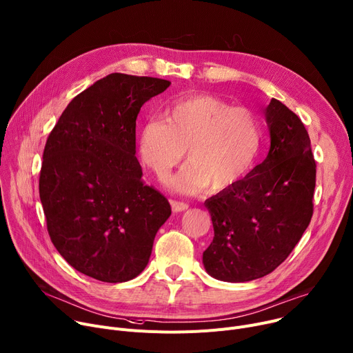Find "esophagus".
<instances>
[{
  "mask_svg": "<svg viewBox=\"0 0 353 353\" xmlns=\"http://www.w3.org/2000/svg\"><path fill=\"white\" fill-rule=\"evenodd\" d=\"M172 204V210L174 212H181V211H185L188 208V205L185 203H181V201H176V200H172L170 201Z\"/></svg>",
  "mask_w": 353,
  "mask_h": 353,
  "instance_id": "34e87169",
  "label": "esophagus"
}]
</instances>
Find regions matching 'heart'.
<instances>
[{
  "mask_svg": "<svg viewBox=\"0 0 353 353\" xmlns=\"http://www.w3.org/2000/svg\"><path fill=\"white\" fill-rule=\"evenodd\" d=\"M139 154L156 176H166L185 156L190 162L168 187L181 194L222 193L254 168L263 145L261 122L252 111L212 95L169 104L163 119H150L139 134Z\"/></svg>",
  "mask_w": 353,
  "mask_h": 353,
  "instance_id": "1",
  "label": "heart"
}]
</instances>
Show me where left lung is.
<instances>
[{
    "label": "left lung",
    "mask_w": 353,
    "mask_h": 353,
    "mask_svg": "<svg viewBox=\"0 0 353 353\" xmlns=\"http://www.w3.org/2000/svg\"><path fill=\"white\" fill-rule=\"evenodd\" d=\"M270 149L235 187L205 200L214 239L203 253L214 279L243 283L272 273L312 216L315 160L301 119L272 99L265 110Z\"/></svg>",
    "instance_id": "1"
}]
</instances>
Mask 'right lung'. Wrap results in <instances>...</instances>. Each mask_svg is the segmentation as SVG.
<instances>
[{"mask_svg":"<svg viewBox=\"0 0 353 353\" xmlns=\"http://www.w3.org/2000/svg\"><path fill=\"white\" fill-rule=\"evenodd\" d=\"M170 81L112 73L70 101L43 150L39 196L57 252L105 283L146 268L169 201L142 181L137 153L141 107Z\"/></svg>","mask_w":353,"mask_h":353,"instance_id":"obj_1","label":"right lung"}]
</instances>
